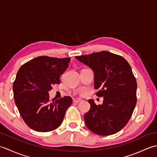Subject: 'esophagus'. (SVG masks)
<instances>
[{
  "instance_id": "esophagus-1",
  "label": "esophagus",
  "mask_w": 157,
  "mask_h": 157,
  "mask_svg": "<svg viewBox=\"0 0 157 157\" xmlns=\"http://www.w3.org/2000/svg\"><path fill=\"white\" fill-rule=\"evenodd\" d=\"M82 100L80 99V98H74L73 99V102L75 103H78L79 102H82Z\"/></svg>"
}]
</instances>
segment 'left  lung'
Segmentation results:
<instances>
[{"instance_id": "8db88e82", "label": "left lung", "mask_w": 157, "mask_h": 157, "mask_svg": "<svg viewBox=\"0 0 157 157\" xmlns=\"http://www.w3.org/2000/svg\"><path fill=\"white\" fill-rule=\"evenodd\" d=\"M75 59L92 69L96 94L104 96L102 105L88 100L90 111L84 115L87 128L96 134L109 136L123 129L136 105L137 82L128 62L108 51L77 56Z\"/></svg>"}]
</instances>
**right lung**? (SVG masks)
Listing matches in <instances>:
<instances>
[{
	"label": "right lung",
	"mask_w": 157,
	"mask_h": 157,
	"mask_svg": "<svg viewBox=\"0 0 157 157\" xmlns=\"http://www.w3.org/2000/svg\"><path fill=\"white\" fill-rule=\"evenodd\" d=\"M69 62V58L41 56L19 68L13 83V96L20 115L29 128L47 132L62 123L72 98L64 96L51 102L48 92L53 84H60V77Z\"/></svg>",
	"instance_id": "obj_1"
}]
</instances>
